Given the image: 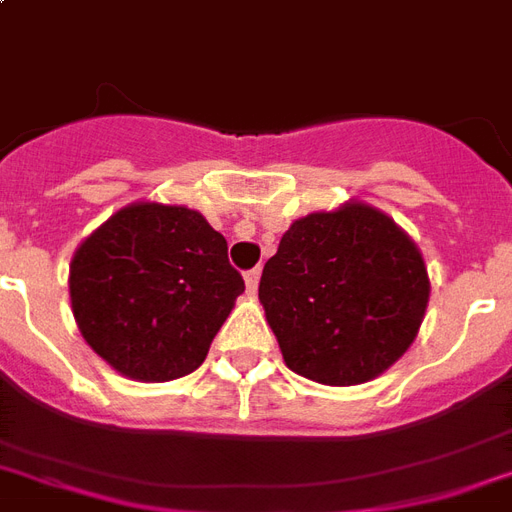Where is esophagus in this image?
Segmentation results:
<instances>
[{
	"label": "esophagus",
	"instance_id": "34e87169",
	"mask_svg": "<svg viewBox=\"0 0 512 512\" xmlns=\"http://www.w3.org/2000/svg\"><path fill=\"white\" fill-rule=\"evenodd\" d=\"M244 282H247V292H249V295H255L257 284H260V268H252V271L244 273Z\"/></svg>",
	"mask_w": 512,
	"mask_h": 512
}]
</instances>
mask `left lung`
<instances>
[{
    "instance_id": "8db88e82",
    "label": "left lung",
    "mask_w": 512,
    "mask_h": 512,
    "mask_svg": "<svg viewBox=\"0 0 512 512\" xmlns=\"http://www.w3.org/2000/svg\"><path fill=\"white\" fill-rule=\"evenodd\" d=\"M260 303L292 373L327 386L365 384L416 341L427 265L392 217L346 201L292 222L263 268Z\"/></svg>"
}]
</instances>
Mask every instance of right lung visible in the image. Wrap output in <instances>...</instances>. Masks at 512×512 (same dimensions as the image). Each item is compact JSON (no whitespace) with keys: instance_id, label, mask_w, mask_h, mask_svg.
Returning a JSON list of instances; mask_svg holds the SVG:
<instances>
[{"instance_id":"add662e5","label":"right lung","mask_w":512,"mask_h":512,"mask_svg":"<svg viewBox=\"0 0 512 512\" xmlns=\"http://www.w3.org/2000/svg\"><path fill=\"white\" fill-rule=\"evenodd\" d=\"M244 292L228 241L177 204L123 206L77 247L69 300L85 343L120 376L193 373Z\"/></svg>"}]
</instances>
